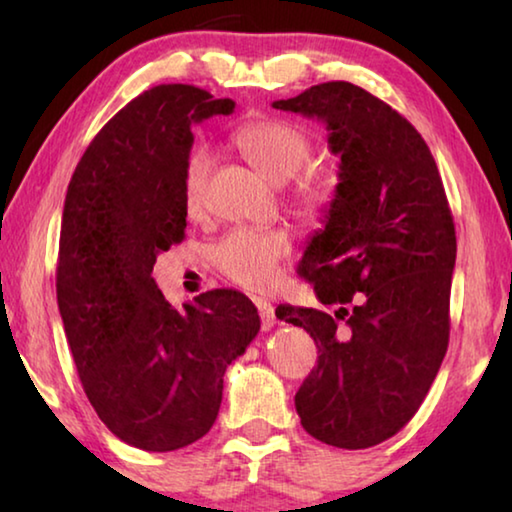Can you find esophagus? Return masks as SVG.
Returning a JSON list of instances; mask_svg holds the SVG:
<instances>
[{
    "mask_svg": "<svg viewBox=\"0 0 512 512\" xmlns=\"http://www.w3.org/2000/svg\"><path fill=\"white\" fill-rule=\"evenodd\" d=\"M255 305L259 309V318H262V327L264 329H271L275 325V307L271 305V302H266V300H257Z\"/></svg>",
    "mask_w": 512,
    "mask_h": 512,
    "instance_id": "1",
    "label": "esophagus"
}]
</instances>
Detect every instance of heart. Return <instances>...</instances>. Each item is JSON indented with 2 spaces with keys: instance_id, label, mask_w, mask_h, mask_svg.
<instances>
[{
  "instance_id": "heart-1",
  "label": "heart",
  "mask_w": 512,
  "mask_h": 512,
  "mask_svg": "<svg viewBox=\"0 0 512 512\" xmlns=\"http://www.w3.org/2000/svg\"><path fill=\"white\" fill-rule=\"evenodd\" d=\"M232 140L248 160L271 178L273 183H287L296 178L311 160L309 135L282 119H255L239 126ZM212 171V153L196 146L187 153L183 164V205L189 216H198L205 207V189ZM296 203L307 214H318L327 205V187L314 176L302 178L296 187ZM291 253V237L284 230L232 228L214 241L210 259L216 271L230 282L248 291H266L277 280V268Z\"/></svg>"
}]
</instances>
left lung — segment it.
<instances>
[{
  "mask_svg": "<svg viewBox=\"0 0 512 512\" xmlns=\"http://www.w3.org/2000/svg\"><path fill=\"white\" fill-rule=\"evenodd\" d=\"M273 108L323 121L341 158L325 225L300 262L318 300L341 307L275 309L318 348L296 411L320 443L366 449L413 418L445 359L454 219L427 142L359 85L320 83Z\"/></svg>",
  "mask_w": 512,
  "mask_h": 512,
  "instance_id": "obj_1",
  "label": "left lung"
}]
</instances>
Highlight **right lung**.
Returning a JSON list of instances; mask_svg holds the SVG:
<instances>
[{"label": "right lung", "mask_w": 512, "mask_h": 512, "mask_svg": "<svg viewBox=\"0 0 512 512\" xmlns=\"http://www.w3.org/2000/svg\"><path fill=\"white\" fill-rule=\"evenodd\" d=\"M232 110L194 85H155L101 128L67 187L56 296L69 350L101 422L146 452L212 429L225 370L259 332L244 293L214 289L176 309L151 275L185 237L192 124Z\"/></svg>", "instance_id": "add662e5"}]
</instances>
